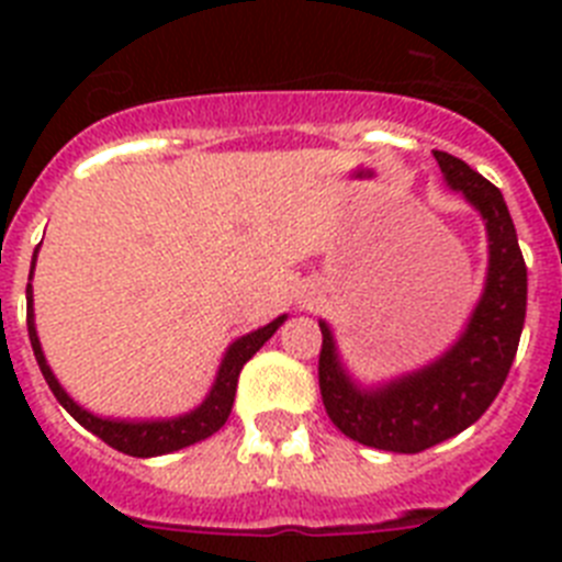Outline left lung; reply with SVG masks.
Listing matches in <instances>:
<instances>
[{"label":"left lung","instance_id":"1","mask_svg":"<svg viewBox=\"0 0 562 562\" xmlns=\"http://www.w3.org/2000/svg\"><path fill=\"white\" fill-rule=\"evenodd\" d=\"M434 157L448 186L481 213L490 241L486 284L464 335L425 369L380 389H360L340 366L331 329L321 321L317 382L326 414L349 439L391 453H422L481 419L513 369L526 317V265L504 196L453 154Z\"/></svg>","mask_w":562,"mask_h":562}]
</instances>
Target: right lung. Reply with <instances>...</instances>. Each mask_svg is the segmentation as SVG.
I'll return each mask as SVG.
<instances>
[{
	"label": "right lung",
	"instance_id": "1",
	"mask_svg": "<svg viewBox=\"0 0 562 562\" xmlns=\"http://www.w3.org/2000/svg\"><path fill=\"white\" fill-rule=\"evenodd\" d=\"M38 250V247H36ZM33 267H36V252H33ZM33 278V272H30ZM286 321V315L276 317L272 324L261 326V329L250 331V335L238 337L231 349L225 351V360L220 366V374H216V382H213L211 394L205 396L200 408L191 411L186 416H177V419H154V422H126V419H101V416L89 414L83 411L78 402H72L67 396V391L58 385L56 374L49 371L47 360H44L42 342H38L36 324H33V290L27 284V335L30 346H33V355H36L38 369H42L44 380H47L49 391L56 394V400L61 402L67 414L76 422H81L83 428L92 430L98 439H103L109 448L121 450L126 456H137V459H151V456H166L173 453V450H182L193 441H202L207 436H213L222 428L231 416L233 400H236V385L238 374L245 369V362L256 355L272 335L276 329Z\"/></svg>",
	"mask_w": 562,
	"mask_h": 562
}]
</instances>
